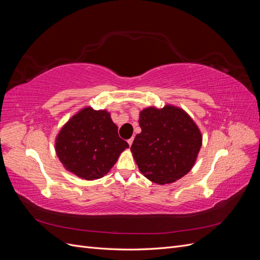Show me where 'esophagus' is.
I'll use <instances>...</instances> for the list:
<instances>
[{
    "mask_svg": "<svg viewBox=\"0 0 260 260\" xmlns=\"http://www.w3.org/2000/svg\"><path fill=\"white\" fill-rule=\"evenodd\" d=\"M132 143H133V138H131V139H129V140H128V144H129L130 146H131V144H132Z\"/></svg>",
    "mask_w": 260,
    "mask_h": 260,
    "instance_id": "esophagus-1",
    "label": "esophagus"
}]
</instances>
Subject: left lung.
<instances>
[{
    "label": "left lung",
    "mask_w": 260,
    "mask_h": 260,
    "mask_svg": "<svg viewBox=\"0 0 260 260\" xmlns=\"http://www.w3.org/2000/svg\"><path fill=\"white\" fill-rule=\"evenodd\" d=\"M142 131L131 152L140 171L157 184H168L190 171L202 146V133L182 108L166 105L140 112Z\"/></svg>",
    "instance_id": "1"
}]
</instances>
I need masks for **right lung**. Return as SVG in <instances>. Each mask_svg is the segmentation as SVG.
Segmentation results:
<instances>
[{
	"label": "right lung",
	"mask_w": 260,
	"mask_h": 260,
	"mask_svg": "<svg viewBox=\"0 0 260 260\" xmlns=\"http://www.w3.org/2000/svg\"><path fill=\"white\" fill-rule=\"evenodd\" d=\"M128 147L118 136L111 114L90 106L70 118L55 140V151L62 166L89 181L104 177Z\"/></svg>",
	"instance_id": "1"
}]
</instances>
